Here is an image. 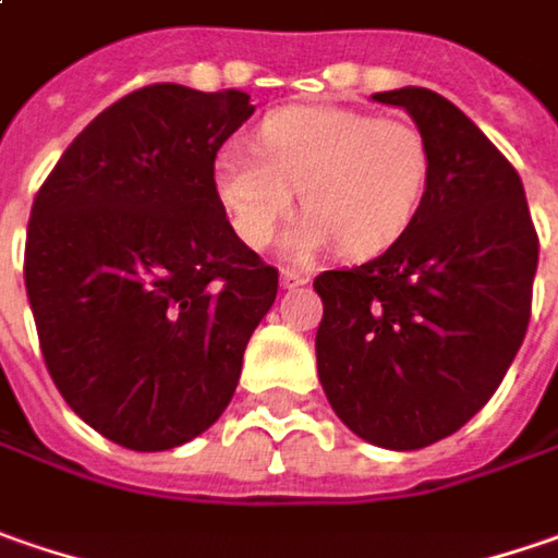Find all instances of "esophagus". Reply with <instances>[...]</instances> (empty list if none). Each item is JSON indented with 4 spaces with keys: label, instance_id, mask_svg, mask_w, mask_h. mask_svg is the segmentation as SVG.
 <instances>
[{
    "label": "esophagus",
    "instance_id": "34e87169",
    "mask_svg": "<svg viewBox=\"0 0 558 558\" xmlns=\"http://www.w3.org/2000/svg\"><path fill=\"white\" fill-rule=\"evenodd\" d=\"M303 283H308V275H303V271H293V268H283V271H280V287H283V290H296V287H303Z\"/></svg>",
    "mask_w": 558,
    "mask_h": 558
}]
</instances>
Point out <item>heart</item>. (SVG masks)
Returning a JSON list of instances; mask_svg holds the SVG:
<instances>
[{"instance_id": "heart-1", "label": "heart", "mask_w": 558, "mask_h": 558, "mask_svg": "<svg viewBox=\"0 0 558 558\" xmlns=\"http://www.w3.org/2000/svg\"><path fill=\"white\" fill-rule=\"evenodd\" d=\"M253 149L255 156L228 149L215 158V199L236 236L265 250L300 193L308 211L283 240L293 262H308L333 243L350 255L384 253L415 221L430 174L415 124L343 106L268 111Z\"/></svg>"}]
</instances>
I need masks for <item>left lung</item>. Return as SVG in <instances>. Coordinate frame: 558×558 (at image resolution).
<instances>
[{
  "label": "left lung",
  "mask_w": 558,
  "mask_h": 558,
  "mask_svg": "<svg viewBox=\"0 0 558 558\" xmlns=\"http://www.w3.org/2000/svg\"><path fill=\"white\" fill-rule=\"evenodd\" d=\"M372 99L409 111L430 174L387 253L315 278V355L337 418L405 452L456 434L494 397L527 330L541 246L519 171L472 118L424 86Z\"/></svg>",
  "instance_id": "8db88e82"
}]
</instances>
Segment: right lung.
<instances>
[{
  "mask_svg": "<svg viewBox=\"0 0 558 558\" xmlns=\"http://www.w3.org/2000/svg\"><path fill=\"white\" fill-rule=\"evenodd\" d=\"M255 106L153 84L96 114L39 186L24 283L64 402L136 452L174 449L228 409L278 268L233 233L211 165Z\"/></svg>",
  "mask_w": 558,
  "mask_h": 558,
  "instance_id": "add662e5",
  "label": "right lung"
}]
</instances>
